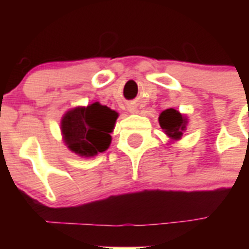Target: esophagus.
<instances>
[{"instance_id":"esophagus-1","label":"esophagus","mask_w":249,"mask_h":249,"mask_svg":"<svg viewBox=\"0 0 249 249\" xmlns=\"http://www.w3.org/2000/svg\"><path fill=\"white\" fill-rule=\"evenodd\" d=\"M128 111L131 113H137V108H136V106H128Z\"/></svg>"}]
</instances>
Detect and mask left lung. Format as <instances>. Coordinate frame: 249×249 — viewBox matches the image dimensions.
Wrapping results in <instances>:
<instances>
[{
    "mask_svg": "<svg viewBox=\"0 0 249 249\" xmlns=\"http://www.w3.org/2000/svg\"><path fill=\"white\" fill-rule=\"evenodd\" d=\"M158 122H160V128L163 129L164 133L171 140L178 141L181 140L182 136H183L188 120H187L186 116L179 113L177 109L168 108L160 114Z\"/></svg>",
    "mask_w": 249,
    "mask_h": 249,
    "instance_id": "8db88e82",
    "label": "left lung"
}]
</instances>
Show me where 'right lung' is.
I'll return each mask as SVG.
<instances>
[{
    "mask_svg": "<svg viewBox=\"0 0 249 249\" xmlns=\"http://www.w3.org/2000/svg\"><path fill=\"white\" fill-rule=\"evenodd\" d=\"M117 117V112L98 102L70 109L61 120L63 142L76 155L97 156L111 144V133Z\"/></svg>",
    "mask_w": 249,
    "mask_h": 249,
    "instance_id": "obj_1",
    "label": "right lung"
}]
</instances>
